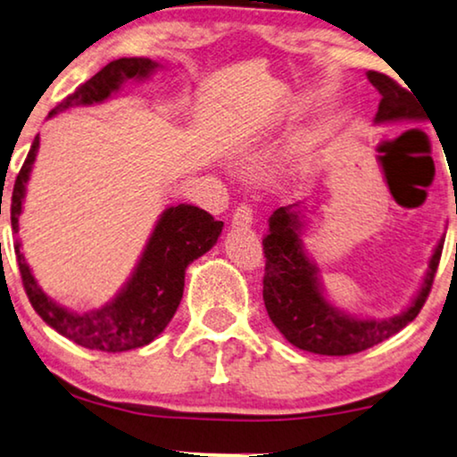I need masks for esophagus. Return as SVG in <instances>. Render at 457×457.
Returning <instances> with one entry per match:
<instances>
[{"label": "esophagus", "mask_w": 457, "mask_h": 457, "mask_svg": "<svg viewBox=\"0 0 457 457\" xmlns=\"http://www.w3.org/2000/svg\"><path fill=\"white\" fill-rule=\"evenodd\" d=\"M252 222H253L252 205H247V204L237 205V210L233 212V227L249 228V227H252Z\"/></svg>", "instance_id": "esophagus-1"}]
</instances>
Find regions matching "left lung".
Segmentation results:
<instances>
[{"label": "left lung", "instance_id": "8db88e82", "mask_svg": "<svg viewBox=\"0 0 457 457\" xmlns=\"http://www.w3.org/2000/svg\"><path fill=\"white\" fill-rule=\"evenodd\" d=\"M368 80L380 93L377 122L424 120L422 104L408 89L383 72H368ZM297 205L278 208L268 220L264 245V303L268 316L287 341L303 352L320 355H352L378 345L410 324L427 302L439 268L443 239L430 258L422 289L402 314L383 320H361L343 314L324 299L318 270L302 247V212Z\"/></svg>", "mask_w": 457, "mask_h": 457}]
</instances>
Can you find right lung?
Returning <instances> with one entry per match:
<instances>
[{"label": "right lung", "mask_w": 457, "mask_h": 457, "mask_svg": "<svg viewBox=\"0 0 457 457\" xmlns=\"http://www.w3.org/2000/svg\"><path fill=\"white\" fill-rule=\"evenodd\" d=\"M155 68L158 64L149 58H120L110 62L87 83L77 87V91L62 99L49 112V116L74 108V105L104 102L120 89L124 80L145 79ZM37 149H39V137H35L27 160L16 177L14 191H12L10 216L14 233H18L24 187L33 168ZM222 227L220 220H214V216L195 205L179 204L164 210L124 289L104 308L85 312V314H77L54 303L37 285L27 260L21 253V243H16L14 249L22 287L37 314L62 337L80 347L116 353L147 345L166 328L183 297L187 266L214 247Z\"/></svg>", "instance_id": "right-lung-1"}]
</instances>
